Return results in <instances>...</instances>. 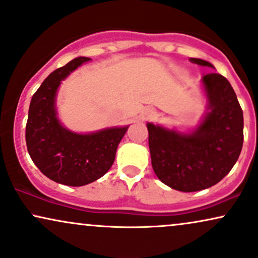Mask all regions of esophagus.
Listing matches in <instances>:
<instances>
[{"mask_svg": "<svg viewBox=\"0 0 258 258\" xmlns=\"http://www.w3.org/2000/svg\"><path fill=\"white\" fill-rule=\"evenodd\" d=\"M153 116H154V110L151 109V107H146V109L142 111V118L144 119L152 118Z\"/></svg>", "mask_w": 258, "mask_h": 258, "instance_id": "obj_1", "label": "esophagus"}]
</instances>
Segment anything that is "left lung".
Segmentation results:
<instances>
[{
    "mask_svg": "<svg viewBox=\"0 0 258 258\" xmlns=\"http://www.w3.org/2000/svg\"><path fill=\"white\" fill-rule=\"evenodd\" d=\"M212 67L209 62L190 58ZM209 112L191 134L148 123L152 166L164 184L184 192L199 191L220 182L239 158L244 119L237 95L225 76L209 73L202 79Z\"/></svg>",
    "mask_w": 258,
    "mask_h": 258,
    "instance_id": "obj_1",
    "label": "left lung"
}]
</instances>
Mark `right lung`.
<instances>
[{
    "mask_svg": "<svg viewBox=\"0 0 258 258\" xmlns=\"http://www.w3.org/2000/svg\"><path fill=\"white\" fill-rule=\"evenodd\" d=\"M90 59L78 57L53 71L33 94L28 109L25 135L28 154L41 173L64 185H86L103 177L112 166L118 144L128 130L123 126L75 134L57 119V88L63 79Z\"/></svg>",
    "mask_w": 258,
    "mask_h": 258,
    "instance_id": "1",
    "label": "right lung"
}]
</instances>
